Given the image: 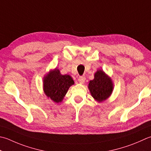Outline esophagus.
<instances>
[{
    "label": "esophagus",
    "mask_w": 151,
    "mask_h": 151,
    "mask_svg": "<svg viewBox=\"0 0 151 151\" xmlns=\"http://www.w3.org/2000/svg\"><path fill=\"white\" fill-rule=\"evenodd\" d=\"M78 82L81 84H84L85 81H86V77H85V76H80V77L78 79Z\"/></svg>",
    "instance_id": "obj_1"
}]
</instances>
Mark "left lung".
<instances>
[{
	"instance_id": "8db88e82",
	"label": "left lung",
	"mask_w": 151,
	"mask_h": 151,
	"mask_svg": "<svg viewBox=\"0 0 151 151\" xmlns=\"http://www.w3.org/2000/svg\"><path fill=\"white\" fill-rule=\"evenodd\" d=\"M88 87L95 101L101 103L111 96L114 84L110 76L103 70L99 69L94 74V78L89 82Z\"/></svg>"
}]
</instances>
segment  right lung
Segmentation results:
<instances>
[{
  "mask_svg": "<svg viewBox=\"0 0 151 151\" xmlns=\"http://www.w3.org/2000/svg\"><path fill=\"white\" fill-rule=\"evenodd\" d=\"M75 84L70 75H61L57 68L51 69L43 78V90L48 98L55 103H61L68 90Z\"/></svg>",
  "mask_w": 151,
  "mask_h": 151,
  "instance_id": "add662e5",
  "label": "right lung"
}]
</instances>
